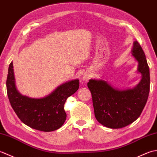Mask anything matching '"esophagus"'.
<instances>
[{
    "label": "esophagus",
    "instance_id": "esophagus-1",
    "mask_svg": "<svg viewBox=\"0 0 157 157\" xmlns=\"http://www.w3.org/2000/svg\"><path fill=\"white\" fill-rule=\"evenodd\" d=\"M91 78V75L90 74V73H84V76H83V80L85 82H88Z\"/></svg>",
    "mask_w": 157,
    "mask_h": 157
}]
</instances>
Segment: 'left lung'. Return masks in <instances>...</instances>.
<instances>
[{"label":"left lung","instance_id":"left-lung-1","mask_svg":"<svg viewBox=\"0 0 157 157\" xmlns=\"http://www.w3.org/2000/svg\"><path fill=\"white\" fill-rule=\"evenodd\" d=\"M132 55L138 62V71L142 75L140 82L133 89L119 90L105 81L90 79L96 120L109 128L119 129L137 119L147 102L150 91V71L146 56L138 41L134 43Z\"/></svg>","mask_w":157,"mask_h":157}]
</instances>
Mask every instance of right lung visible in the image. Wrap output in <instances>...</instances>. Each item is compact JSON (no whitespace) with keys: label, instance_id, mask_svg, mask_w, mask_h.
<instances>
[{"label":"right lung","instance_id":"1","mask_svg":"<svg viewBox=\"0 0 157 157\" xmlns=\"http://www.w3.org/2000/svg\"><path fill=\"white\" fill-rule=\"evenodd\" d=\"M13 68L11 62L6 78V92L12 108L19 119L30 128L42 132H52L61 128L67 117L65 102L78 90V79L63 84L44 98H31L17 90Z\"/></svg>","mask_w":157,"mask_h":157}]
</instances>
